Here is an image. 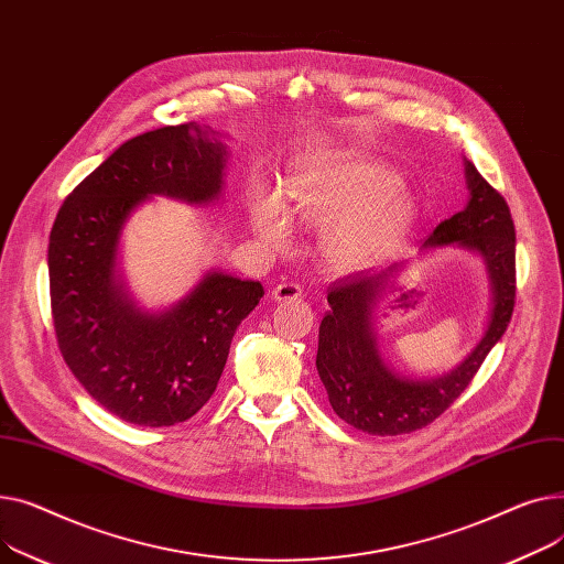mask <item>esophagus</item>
Wrapping results in <instances>:
<instances>
[{
    "mask_svg": "<svg viewBox=\"0 0 564 564\" xmlns=\"http://www.w3.org/2000/svg\"><path fill=\"white\" fill-rule=\"evenodd\" d=\"M301 286L293 284V282H282L278 286H273L271 291V301L273 303H286V301H297L301 297Z\"/></svg>",
    "mask_w": 564,
    "mask_h": 564,
    "instance_id": "esophagus-1",
    "label": "esophagus"
}]
</instances>
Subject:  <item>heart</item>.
<instances>
[{
	"mask_svg": "<svg viewBox=\"0 0 564 564\" xmlns=\"http://www.w3.org/2000/svg\"><path fill=\"white\" fill-rule=\"evenodd\" d=\"M414 218L410 195L399 177L371 161L329 159L297 169L282 197L261 191L250 203V223L261 243L284 250L291 227H321L337 220L323 237L329 269L350 273L382 257Z\"/></svg>",
	"mask_w": 564,
	"mask_h": 564,
	"instance_id": "1",
	"label": "heart"
}]
</instances>
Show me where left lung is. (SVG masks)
Here are the masks:
<instances>
[{
	"label": "left lung",
	"instance_id": "8db88e82",
	"mask_svg": "<svg viewBox=\"0 0 564 564\" xmlns=\"http://www.w3.org/2000/svg\"><path fill=\"white\" fill-rule=\"evenodd\" d=\"M469 188L467 207L440 223L423 250L457 246L482 257L491 284L487 329L474 350L444 376L416 380L393 373L380 357L373 310L389 278L403 269L391 267L378 275L352 273L327 293L329 312L318 327L316 369L333 410L361 433L393 437L433 423L469 387L489 350L499 344L514 310V223L506 197L487 184L465 159Z\"/></svg>",
	"mask_w": 564,
	"mask_h": 564
}]
</instances>
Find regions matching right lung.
<instances>
[{"label": "right lung", "instance_id": "add662e5", "mask_svg": "<svg viewBox=\"0 0 564 564\" xmlns=\"http://www.w3.org/2000/svg\"><path fill=\"white\" fill-rule=\"evenodd\" d=\"M216 134L186 122L129 139L65 197L50 231L58 350L93 399L127 423L175 425L200 410L263 295L259 282L209 271L173 307L145 312L116 269L122 227L148 197L218 200L227 150Z\"/></svg>", "mask_w": 564, "mask_h": 564}]
</instances>
